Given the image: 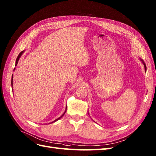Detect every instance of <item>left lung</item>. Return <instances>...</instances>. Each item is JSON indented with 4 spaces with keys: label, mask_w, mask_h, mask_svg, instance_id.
<instances>
[{
    "label": "left lung",
    "mask_w": 156,
    "mask_h": 156,
    "mask_svg": "<svg viewBox=\"0 0 156 156\" xmlns=\"http://www.w3.org/2000/svg\"><path fill=\"white\" fill-rule=\"evenodd\" d=\"M141 59V61L142 62V63H143V64H144V68H145V72H146V70H147V68H146V66H145V63H144V62L143 61V60H142V59Z\"/></svg>",
    "instance_id": "left-lung-1"
}]
</instances>
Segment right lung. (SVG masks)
Wrapping results in <instances>:
<instances>
[{"label":"right lung","mask_w":156,"mask_h":156,"mask_svg":"<svg viewBox=\"0 0 156 156\" xmlns=\"http://www.w3.org/2000/svg\"><path fill=\"white\" fill-rule=\"evenodd\" d=\"M23 52H24V51H22L21 53H20V54H19V55L17 56V58H16V62H15V66H16V65H17V64H18V62H19V58H20V57H21V56L22 55V54H23ZM15 68H14V70H15ZM12 78H11V86H12ZM66 109H67V107H66V111H65V112H64V114H63L62 116H61V117H59L58 119H55V121H53V122H49V123H52V122H55V121H57L58 120H59V119H61L62 117H63V116H64V114L66 113Z\"/></svg>","instance_id":"add662e5"}]
</instances>
